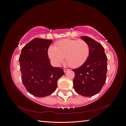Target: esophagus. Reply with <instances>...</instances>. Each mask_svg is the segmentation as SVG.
<instances>
[{
  "mask_svg": "<svg viewBox=\"0 0 126 126\" xmlns=\"http://www.w3.org/2000/svg\"><path fill=\"white\" fill-rule=\"evenodd\" d=\"M69 69H66V68H65V69H63V71H64V72H67L68 71H69Z\"/></svg>",
  "mask_w": 126,
  "mask_h": 126,
  "instance_id": "esophagus-1",
  "label": "esophagus"
}]
</instances>
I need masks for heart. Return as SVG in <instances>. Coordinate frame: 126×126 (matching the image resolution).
<instances>
[{"instance_id": "obj_1", "label": "heart", "mask_w": 126, "mask_h": 126, "mask_svg": "<svg viewBox=\"0 0 126 126\" xmlns=\"http://www.w3.org/2000/svg\"><path fill=\"white\" fill-rule=\"evenodd\" d=\"M89 46L83 40L63 39L50 46L48 55L52 62L58 66L65 58L70 67H77L85 63L89 55Z\"/></svg>"}]
</instances>
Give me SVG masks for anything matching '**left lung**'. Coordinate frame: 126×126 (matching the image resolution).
<instances>
[{"label": "left lung", "mask_w": 126, "mask_h": 126, "mask_svg": "<svg viewBox=\"0 0 126 126\" xmlns=\"http://www.w3.org/2000/svg\"><path fill=\"white\" fill-rule=\"evenodd\" d=\"M89 46V55L82 65L72 69L75 72L74 88L76 93L91 97L100 91L106 80L107 57L102 46L87 36H81Z\"/></svg>", "instance_id": "1"}]
</instances>
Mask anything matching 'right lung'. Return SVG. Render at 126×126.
Instances as JSON below:
<instances>
[{
  "mask_svg": "<svg viewBox=\"0 0 126 126\" xmlns=\"http://www.w3.org/2000/svg\"><path fill=\"white\" fill-rule=\"evenodd\" d=\"M51 43V39L36 38L22 49L19 58L21 81L27 91L37 97L52 94L64 75L63 68L50 64L48 49Z\"/></svg>",
  "mask_w": 126,
  "mask_h": 126,
  "instance_id": "add662e5",
  "label": "right lung"
}]
</instances>
